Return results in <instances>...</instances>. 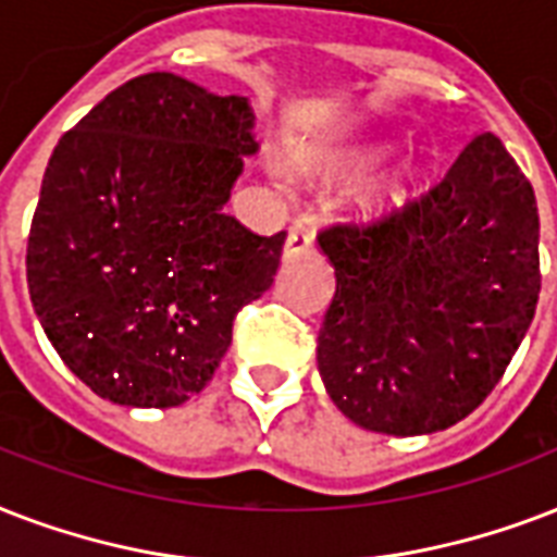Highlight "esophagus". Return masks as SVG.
Returning a JSON list of instances; mask_svg holds the SVG:
<instances>
[{
	"instance_id": "1",
	"label": "esophagus",
	"mask_w": 557,
	"mask_h": 557,
	"mask_svg": "<svg viewBox=\"0 0 557 557\" xmlns=\"http://www.w3.org/2000/svg\"><path fill=\"white\" fill-rule=\"evenodd\" d=\"M317 247V238L308 226H293L290 235H287V244H284V258H296V256H308Z\"/></svg>"
}]
</instances>
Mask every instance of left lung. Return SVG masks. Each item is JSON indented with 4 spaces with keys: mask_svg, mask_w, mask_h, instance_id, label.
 Here are the masks:
<instances>
[{
    "mask_svg": "<svg viewBox=\"0 0 557 557\" xmlns=\"http://www.w3.org/2000/svg\"><path fill=\"white\" fill-rule=\"evenodd\" d=\"M337 273L319 374L355 424L389 435L462 421L506 374L541 293L534 188L494 133L369 220L319 232Z\"/></svg>",
    "mask_w": 557,
    "mask_h": 557,
    "instance_id": "left-lung-1",
    "label": "left lung"
}]
</instances>
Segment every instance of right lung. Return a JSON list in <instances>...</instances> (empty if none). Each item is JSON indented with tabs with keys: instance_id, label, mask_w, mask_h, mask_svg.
<instances>
[{
	"instance_id": "add662e5",
	"label": "right lung",
	"mask_w": 557,
	"mask_h": 557,
	"mask_svg": "<svg viewBox=\"0 0 557 557\" xmlns=\"http://www.w3.org/2000/svg\"><path fill=\"white\" fill-rule=\"evenodd\" d=\"M252 122L240 95L148 72L58 141L25 273L46 337L101 398H194L238 310L270 290L287 232L256 235L223 211L256 153Z\"/></svg>"
}]
</instances>
